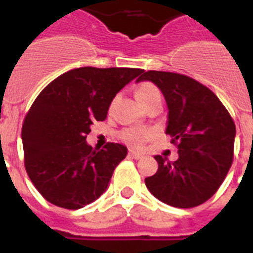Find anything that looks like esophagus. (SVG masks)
Segmentation results:
<instances>
[{"label":"esophagus","instance_id":"1","mask_svg":"<svg viewBox=\"0 0 253 253\" xmlns=\"http://www.w3.org/2000/svg\"><path fill=\"white\" fill-rule=\"evenodd\" d=\"M128 157L132 158V159H141L142 154L137 153V151H135V150H129L128 151Z\"/></svg>","mask_w":253,"mask_h":253}]
</instances>
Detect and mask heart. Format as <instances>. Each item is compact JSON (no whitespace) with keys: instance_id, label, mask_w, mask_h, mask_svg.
Instances as JSON below:
<instances>
[{"instance_id":"obj_1","label":"heart","mask_w":253,"mask_h":253,"mask_svg":"<svg viewBox=\"0 0 253 253\" xmlns=\"http://www.w3.org/2000/svg\"><path fill=\"white\" fill-rule=\"evenodd\" d=\"M154 95H159V91L150 83H144V84L139 85L135 90L136 99L139 100L140 104L144 103L145 100L150 99ZM149 136H150V132L144 128H127L122 132V139L127 144L133 145V146H141L149 139Z\"/></svg>"}]
</instances>
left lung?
<instances>
[{
	"label": "left lung",
	"instance_id": "8db88e82",
	"mask_svg": "<svg viewBox=\"0 0 253 253\" xmlns=\"http://www.w3.org/2000/svg\"><path fill=\"white\" fill-rule=\"evenodd\" d=\"M151 81L166 98V133L178 146V159L155 155L157 173L145 178L158 200L174 208L208 201L223 183L233 162L236 125L219 98L199 81L164 71H148L136 83Z\"/></svg>",
	"mask_w": 253,
	"mask_h": 253
}]
</instances>
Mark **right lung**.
I'll return each mask as SVG.
<instances>
[{
    "label": "right lung",
    "instance_id": "1",
    "mask_svg": "<svg viewBox=\"0 0 253 253\" xmlns=\"http://www.w3.org/2000/svg\"><path fill=\"white\" fill-rule=\"evenodd\" d=\"M142 72L80 67L42 90L24 120L21 140L26 173L47 201L76 210L107 190L127 148L109 142L98 150L86 135L93 122L107 118L116 94Z\"/></svg>",
    "mask_w": 253,
    "mask_h": 253
}]
</instances>
